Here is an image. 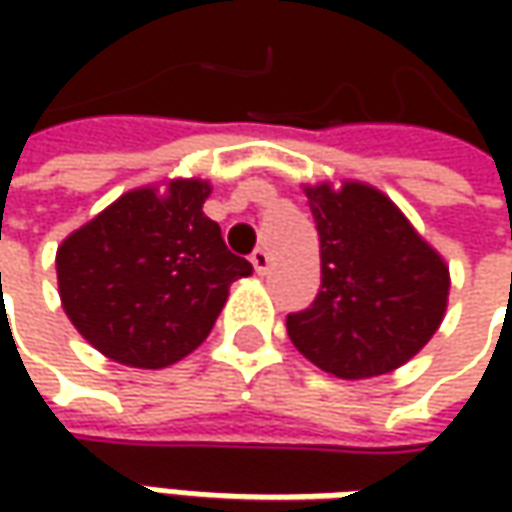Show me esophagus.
<instances>
[{
  "mask_svg": "<svg viewBox=\"0 0 512 512\" xmlns=\"http://www.w3.org/2000/svg\"><path fill=\"white\" fill-rule=\"evenodd\" d=\"M250 265L256 267V273H265L267 265H270V253H267L265 247H256V250L250 253Z\"/></svg>",
  "mask_w": 512,
  "mask_h": 512,
  "instance_id": "34e87169",
  "label": "esophagus"
}]
</instances>
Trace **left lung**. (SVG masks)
I'll return each mask as SVG.
<instances>
[{"label": "left lung", "instance_id": "obj_1", "mask_svg": "<svg viewBox=\"0 0 512 512\" xmlns=\"http://www.w3.org/2000/svg\"><path fill=\"white\" fill-rule=\"evenodd\" d=\"M319 230L316 302L287 316L296 350L336 379H373L407 364L442 325L450 267L379 187L305 185Z\"/></svg>", "mask_w": 512, "mask_h": 512}]
</instances>
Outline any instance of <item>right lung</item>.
Wrapping results in <instances>:
<instances>
[{"label": "right lung", "instance_id": "1", "mask_svg": "<svg viewBox=\"0 0 512 512\" xmlns=\"http://www.w3.org/2000/svg\"><path fill=\"white\" fill-rule=\"evenodd\" d=\"M210 190L196 176L133 187L62 239L59 299L105 359L139 370L182 362L213 330L230 285L250 276L202 210Z\"/></svg>", "mask_w": 512, "mask_h": 512}]
</instances>
